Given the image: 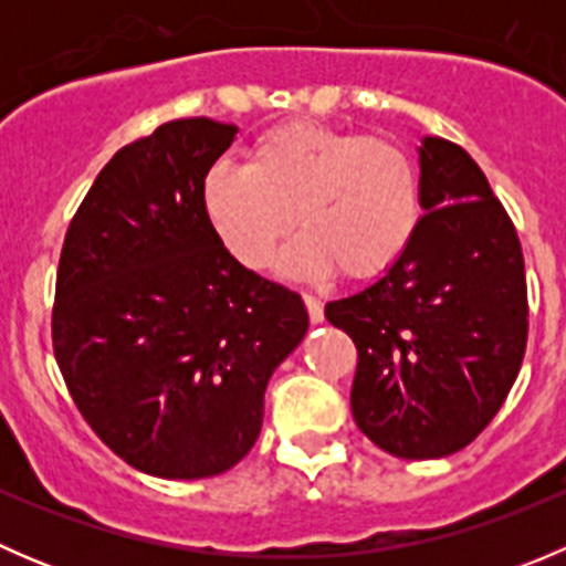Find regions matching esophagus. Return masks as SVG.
<instances>
[{"label": "esophagus", "mask_w": 566, "mask_h": 566, "mask_svg": "<svg viewBox=\"0 0 566 566\" xmlns=\"http://www.w3.org/2000/svg\"><path fill=\"white\" fill-rule=\"evenodd\" d=\"M304 304H306V312H310V319L312 323H323V301L315 298V295H304Z\"/></svg>", "instance_id": "34e87169"}]
</instances>
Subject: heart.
<instances>
[{
	"instance_id": "heart-1",
	"label": "heart",
	"mask_w": 566,
	"mask_h": 566,
	"mask_svg": "<svg viewBox=\"0 0 566 566\" xmlns=\"http://www.w3.org/2000/svg\"><path fill=\"white\" fill-rule=\"evenodd\" d=\"M202 210L224 249L260 271L295 224L282 254L290 276L375 279L399 262L421 216L419 172L397 142L358 136L315 119L262 130L247 167L213 164L202 180Z\"/></svg>"
}]
</instances>
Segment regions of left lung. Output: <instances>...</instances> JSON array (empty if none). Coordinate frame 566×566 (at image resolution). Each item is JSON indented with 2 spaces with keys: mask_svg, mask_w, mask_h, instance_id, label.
I'll list each match as a JSON object with an SVG mask.
<instances>
[{
  "mask_svg": "<svg viewBox=\"0 0 566 566\" xmlns=\"http://www.w3.org/2000/svg\"><path fill=\"white\" fill-rule=\"evenodd\" d=\"M421 210L399 262L325 304L358 350V430L394 458L460 452L493 421L528 339L526 268L515 224L460 145L424 136Z\"/></svg>",
  "mask_w": 566,
  "mask_h": 566,
  "instance_id": "left-lung-1",
  "label": "left lung"
}]
</instances>
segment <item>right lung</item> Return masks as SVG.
I'll return each instance as SVG.
<instances>
[{
    "label": "right lung",
    "mask_w": 566,
    "mask_h": 566,
    "mask_svg": "<svg viewBox=\"0 0 566 566\" xmlns=\"http://www.w3.org/2000/svg\"><path fill=\"white\" fill-rule=\"evenodd\" d=\"M238 125L172 119L125 145L67 227L51 339L73 402L128 465L230 471L254 447L273 369L301 345L298 293L243 268L202 210Z\"/></svg>",
    "instance_id": "1"
}]
</instances>
